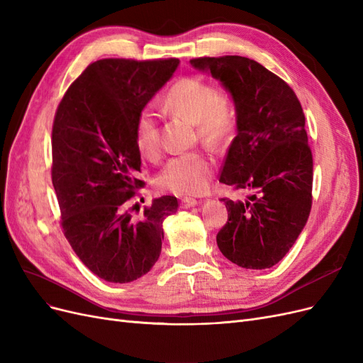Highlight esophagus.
<instances>
[{
  "label": "esophagus",
  "instance_id": "34e87169",
  "mask_svg": "<svg viewBox=\"0 0 363 363\" xmlns=\"http://www.w3.org/2000/svg\"><path fill=\"white\" fill-rule=\"evenodd\" d=\"M199 204V201L198 199H195V198H183L182 199V203H180V206H182V208H189V207H195V206H198Z\"/></svg>",
  "mask_w": 363,
  "mask_h": 363
}]
</instances>
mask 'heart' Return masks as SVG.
Returning a JSON list of instances; mask_svg holds the SVG:
<instances>
[{"instance_id":"b5f03b06","label":"heart","mask_w":363,"mask_h":363,"mask_svg":"<svg viewBox=\"0 0 363 363\" xmlns=\"http://www.w3.org/2000/svg\"><path fill=\"white\" fill-rule=\"evenodd\" d=\"M167 106L196 123L199 136L216 143L233 132L235 124L234 106L230 96L219 93L216 86L198 77H186L174 84L167 94ZM135 144L147 159L160 153L159 116L152 106L140 111L135 121ZM215 162L201 150L174 156L157 177L160 189L177 195H199L207 191Z\"/></svg>"}]
</instances>
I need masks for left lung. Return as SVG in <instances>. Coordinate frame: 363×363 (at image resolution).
Here are the masks:
<instances>
[{
	"instance_id": "8db88e82",
	"label": "left lung",
	"mask_w": 363,
	"mask_h": 363,
	"mask_svg": "<svg viewBox=\"0 0 363 363\" xmlns=\"http://www.w3.org/2000/svg\"><path fill=\"white\" fill-rule=\"evenodd\" d=\"M227 89L237 135L219 182L254 194L222 198L228 220L216 235L223 257L243 269H270L302 233L312 206V153L305 114L291 86L259 62L239 55L191 60Z\"/></svg>"
}]
</instances>
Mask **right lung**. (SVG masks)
<instances>
[{"instance_id":"obj_1","label":"right lung","mask_w":363,"mask_h":363,"mask_svg":"<svg viewBox=\"0 0 363 363\" xmlns=\"http://www.w3.org/2000/svg\"><path fill=\"white\" fill-rule=\"evenodd\" d=\"M177 58L91 62L57 108L52 126V184L61 227L72 249L96 277L126 284L155 266L165 218L176 196L153 199L141 218L129 199L144 182L135 144L140 111L171 79Z\"/></svg>"}]
</instances>
